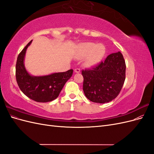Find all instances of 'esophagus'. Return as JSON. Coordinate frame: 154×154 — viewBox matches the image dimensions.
<instances>
[{"mask_svg": "<svg viewBox=\"0 0 154 154\" xmlns=\"http://www.w3.org/2000/svg\"><path fill=\"white\" fill-rule=\"evenodd\" d=\"M74 72H76V73L80 72V69H79V68L75 69H74Z\"/></svg>", "mask_w": 154, "mask_h": 154, "instance_id": "1", "label": "esophagus"}]
</instances>
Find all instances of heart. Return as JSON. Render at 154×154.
<instances>
[{
  "label": "heart",
  "instance_id": "obj_1",
  "mask_svg": "<svg viewBox=\"0 0 154 154\" xmlns=\"http://www.w3.org/2000/svg\"><path fill=\"white\" fill-rule=\"evenodd\" d=\"M105 51V48L103 44L96 45L93 42H85L79 45L77 57L82 58L87 56L85 64L87 66H93L103 58Z\"/></svg>",
  "mask_w": 154,
  "mask_h": 154
}]
</instances>
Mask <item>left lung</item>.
I'll return each mask as SVG.
<instances>
[{
    "mask_svg": "<svg viewBox=\"0 0 154 154\" xmlns=\"http://www.w3.org/2000/svg\"><path fill=\"white\" fill-rule=\"evenodd\" d=\"M126 64L120 52L112 53L96 66L82 70L83 90L94 103H108L115 99L125 80Z\"/></svg>",
    "mask_w": 154,
    "mask_h": 154,
    "instance_id": "left-lung-1",
    "label": "left lung"
}]
</instances>
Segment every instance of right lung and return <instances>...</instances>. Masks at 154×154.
Masks as SVG:
<instances>
[{"mask_svg": "<svg viewBox=\"0 0 154 154\" xmlns=\"http://www.w3.org/2000/svg\"><path fill=\"white\" fill-rule=\"evenodd\" d=\"M32 40L18 54L16 63V80L20 89L30 99L37 102L51 101L59 96L64 85L72 75L73 70L49 75L34 76L27 72L24 60L26 49Z\"/></svg>", "mask_w": 154, "mask_h": 154, "instance_id": "add662e5", "label": "right lung"}]
</instances>
